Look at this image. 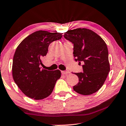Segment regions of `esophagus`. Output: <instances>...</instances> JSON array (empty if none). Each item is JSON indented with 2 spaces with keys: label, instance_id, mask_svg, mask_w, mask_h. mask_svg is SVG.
Wrapping results in <instances>:
<instances>
[{
  "label": "esophagus",
  "instance_id": "34e87169",
  "mask_svg": "<svg viewBox=\"0 0 126 126\" xmlns=\"http://www.w3.org/2000/svg\"><path fill=\"white\" fill-rule=\"evenodd\" d=\"M61 73L63 75H66V74H69V72L68 71H62Z\"/></svg>",
  "mask_w": 126,
  "mask_h": 126
}]
</instances>
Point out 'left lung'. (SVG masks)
Returning <instances> with one entry per match:
<instances>
[{
	"mask_svg": "<svg viewBox=\"0 0 126 126\" xmlns=\"http://www.w3.org/2000/svg\"><path fill=\"white\" fill-rule=\"evenodd\" d=\"M64 33V38L74 44L75 61L84 63L83 72L75 73L79 82L74 86V90L84 95L95 93L103 85L110 69L106 42L87 28L68 30Z\"/></svg>",
	"mask_w": 126,
	"mask_h": 126,
	"instance_id": "8db88e82",
	"label": "left lung"
}]
</instances>
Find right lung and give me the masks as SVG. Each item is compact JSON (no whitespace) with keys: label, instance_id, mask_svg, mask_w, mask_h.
Returning a JSON list of instances; mask_svg holds the SVG:
<instances>
[{"label":"right lung","instance_id":"add662e5","mask_svg":"<svg viewBox=\"0 0 126 126\" xmlns=\"http://www.w3.org/2000/svg\"><path fill=\"white\" fill-rule=\"evenodd\" d=\"M62 36L60 32L38 31L28 35L17 46L13 58L12 77L19 89L29 98H47L61 76L59 69L48 71L41 69L39 65L49 44Z\"/></svg>","mask_w":126,"mask_h":126}]
</instances>
